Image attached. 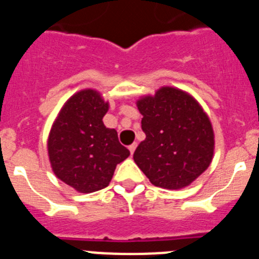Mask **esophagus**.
<instances>
[{
	"instance_id": "obj_1",
	"label": "esophagus",
	"mask_w": 259,
	"mask_h": 259,
	"mask_svg": "<svg viewBox=\"0 0 259 259\" xmlns=\"http://www.w3.org/2000/svg\"><path fill=\"white\" fill-rule=\"evenodd\" d=\"M136 148H137V143L134 142L133 143V145H130L129 146V151H130V154H134V151H136Z\"/></svg>"
}]
</instances>
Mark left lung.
Listing matches in <instances>:
<instances>
[{"mask_svg":"<svg viewBox=\"0 0 259 259\" xmlns=\"http://www.w3.org/2000/svg\"><path fill=\"white\" fill-rule=\"evenodd\" d=\"M146 139L134 161L155 186L181 189L207 169L213 132L207 114L181 90L163 87L137 103Z\"/></svg>","mask_w":259,"mask_h":259,"instance_id":"8db88e82","label":"left lung"}]
</instances>
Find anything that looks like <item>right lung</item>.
Returning <instances> with one entry per match:
<instances>
[{
  "mask_svg": "<svg viewBox=\"0 0 259 259\" xmlns=\"http://www.w3.org/2000/svg\"><path fill=\"white\" fill-rule=\"evenodd\" d=\"M105 103L94 90H83L62 107L48 138L52 168L58 179L79 193H92L109 185L117 164L130 155L108 129L103 117Z\"/></svg>",
  "mask_w": 259,
  "mask_h": 259,
  "instance_id": "right-lung-1",
  "label": "right lung"
}]
</instances>
